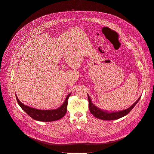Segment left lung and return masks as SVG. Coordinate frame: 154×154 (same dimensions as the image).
Masks as SVG:
<instances>
[{"instance_id": "obj_1", "label": "left lung", "mask_w": 154, "mask_h": 154, "mask_svg": "<svg viewBox=\"0 0 154 154\" xmlns=\"http://www.w3.org/2000/svg\"><path fill=\"white\" fill-rule=\"evenodd\" d=\"M88 98L89 101V109L91 112V113L96 118H98L101 120H117L119 119H120L125 116H126L128 114H129L131 110L134 108V107L136 105V104L138 103L139 100L141 98V96L139 97V98L135 102V103L129 108L120 111L118 112H108L106 111H103L96 106H95L91 101V99L89 97V95L88 94Z\"/></svg>"}]
</instances>
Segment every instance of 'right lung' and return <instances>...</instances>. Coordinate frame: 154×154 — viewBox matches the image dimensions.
I'll use <instances>...</instances> for the list:
<instances>
[{
    "instance_id": "right-lung-1",
    "label": "right lung",
    "mask_w": 154,
    "mask_h": 154,
    "mask_svg": "<svg viewBox=\"0 0 154 154\" xmlns=\"http://www.w3.org/2000/svg\"><path fill=\"white\" fill-rule=\"evenodd\" d=\"M70 95L71 94H69L67 95L65 101L63 102V103L62 105L61 106H60L59 108L56 109L52 110H40L31 108L28 106L25 105L22 103V102H20L16 95V97L17 101V103L21 107V108L32 119L37 121L49 122L58 120L65 116L67 111L68 100Z\"/></svg>"
}]
</instances>
